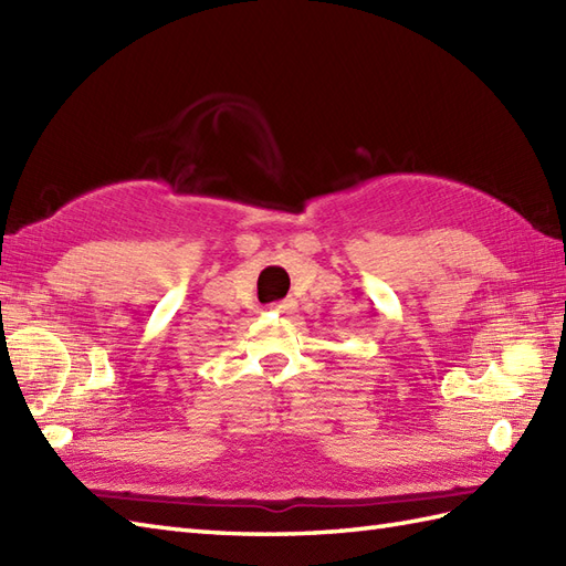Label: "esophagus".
Instances as JSON below:
<instances>
[{
	"mask_svg": "<svg viewBox=\"0 0 566 566\" xmlns=\"http://www.w3.org/2000/svg\"><path fill=\"white\" fill-rule=\"evenodd\" d=\"M294 308H296V302H292V298H286V302H280L272 306V311H276V314H292Z\"/></svg>",
	"mask_w": 566,
	"mask_h": 566,
	"instance_id": "obj_1",
	"label": "esophagus"
}]
</instances>
